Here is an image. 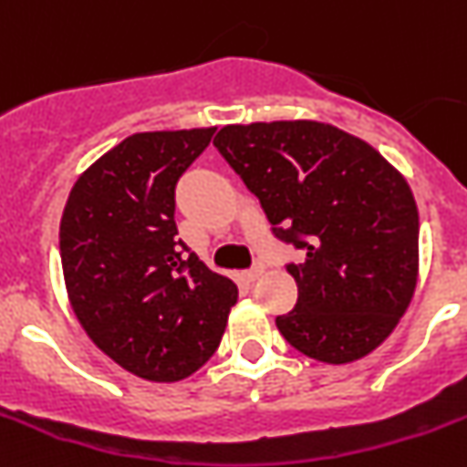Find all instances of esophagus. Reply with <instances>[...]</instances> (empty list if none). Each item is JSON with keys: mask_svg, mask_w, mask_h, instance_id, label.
Wrapping results in <instances>:
<instances>
[{"mask_svg": "<svg viewBox=\"0 0 467 467\" xmlns=\"http://www.w3.org/2000/svg\"><path fill=\"white\" fill-rule=\"evenodd\" d=\"M265 274V265H255L254 269H248V272H244V278H246V281H258L260 276H263Z\"/></svg>", "mask_w": 467, "mask_h": 467, "instance_id": "obj_1", "label": "esophagus"}]
</instances>
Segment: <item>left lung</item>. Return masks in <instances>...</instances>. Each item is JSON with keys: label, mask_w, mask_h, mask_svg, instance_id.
<instances>
[{"label": "left lung", "mask_w": 467, "mask_h": 467, "mask_svg": "<svg viewBox=\"0 0 467 467\" xmlns=\"http://www.w3.org/2000/svg\"><path fill=\"white\" fill-rule=\"evenodd\" d=\"M274 233L304 251L287 265L297 306L276 317L302 355L350 364L387 341L420 276V213L403 174L325 121L228 124L213 138Z\"/></svg>", "instance_id": "left-lung-1"}]
</instances>
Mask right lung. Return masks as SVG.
<instances>
[{
  "instance_id": "right-lung-1",
  "label": "right lung",
  "mask_w": 467,
  "mask_h": 467,
  "mask_svg": "<svg viewBox=\"0 0 467 467\" xmlns=\"http://www.w3.org/2000/svg\"><path fill=\"white\" fill-rule=\"evenodd\" d=\"M216 126L133 133L78 177L59 225L68 304L124 371L177 382L216 352L237 285L177 239L174 184Z\"/></svg>"
}]
</instances>
